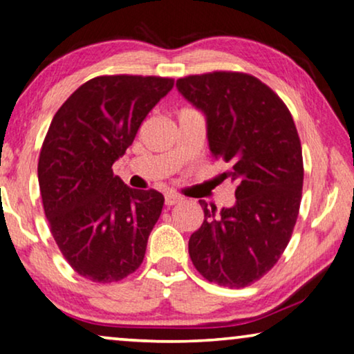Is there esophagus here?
<instances>
[{"label":"esophagus","instance_id":"esophagus-1","mask_svg":"<svg viewBox=\"0 0 354 354\" xmlns=\"http://www.w3.org/2000/svg\"><path fill=\"white\" fill-rule=\"evenodd\" d=\"M184 198L181 196H178V194H167L165 196V205L171 207V205H176V203H181Z\"/></svg>","mask_w":354,"mask_h":354}]
</instances>
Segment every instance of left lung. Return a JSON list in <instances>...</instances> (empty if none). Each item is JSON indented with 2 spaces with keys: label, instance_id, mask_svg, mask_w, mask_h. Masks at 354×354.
Returning a JSON list of instances; mask_svg holds the SVG:
<instances>
[{
  "label": "left lung",
  "instance_id": "8db88e82",
  "mask_svg": "<svg viewBox=\"0 0 354 354\" xmlns=\"http://www.w3.org/2000/svg\"><path fill=\"white\" fill-rule=\"evenodd\" d=\"M176 86L205 113L213 157L231 165L221 179L237 184L231 208L198 201L205 218L189 239V257L208 282L247 287L276 265L295 227L303 189L297 127L282 99L248 73L189 75Z\"/></svg>",
  "mask_w": 354,
  "mask_h": 354
}]
</instances>
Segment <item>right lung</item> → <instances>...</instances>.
<instances>
[{
  "label": "right lung",
  "mask_w": 354,
  "mask_h": 354,
  "mask_svg": "<svg viewBox=\"0 0 354 354\" xmlns=\"http://www.w3.org/2000/svg\"><path fill=\"white\" fill-rule=\"evenodd\" d=\"M173 84L163 77L91 78L49 125L38 160L44 215L64 258L89 281H122L146 255L165 198L128 187L112 165Z\"/></svg>",
  "instance_id": "add662e5"
}]
</instances>
